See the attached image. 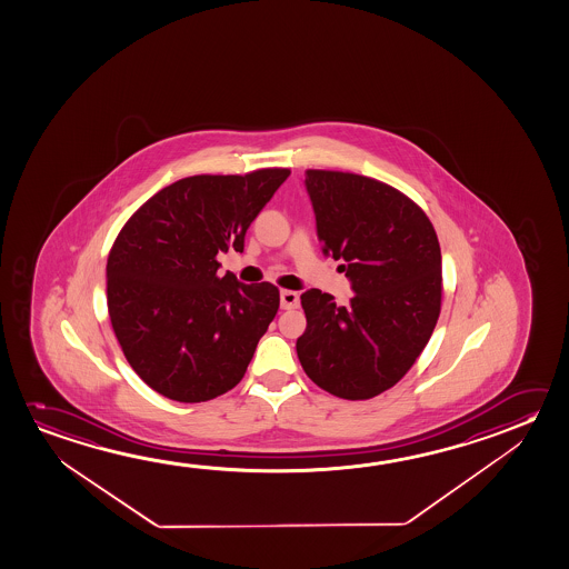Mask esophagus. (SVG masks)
I'll list each match as a JSON object with an SVG mask.
<instances>
[{"label":"esophagus","mask_w":569,"mask_h":569,"mask_svg":"<svg viewBox=\"0 0 569 569\" xmlns=\"http://www.w3.org/2000/svg\"><path fill=\"white\" fill-rule=\"evenodd\" d=\"M298 292L295 290H280V307L284 308V310H292V308L298 307Z\"/></svg>","instance_id":"34e87169"}]
</instances>
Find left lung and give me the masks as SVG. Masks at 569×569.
<instances>
[{
	"label": "left lung",
	"instance_id": "8db88e82",
	"mask_svg": "<svg viewBox=\"0 0 569 569\" xmlns=\"http://www.w3.org/2000/svg\"><path fill=\"white\" fill-rule=\"evenodd\" d=\"M322 253L343 261L346 305L300 295L307 330L297 340L308 378L328 393L361 401L411 370L441 315V247L423 209L368 176L307 170Z\"/></svg>",
	"mask_w": 569,
	"mask_h": 569
}]
</instances>
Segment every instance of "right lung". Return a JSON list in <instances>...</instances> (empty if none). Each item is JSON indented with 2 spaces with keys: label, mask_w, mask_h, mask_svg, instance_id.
<instances>
[{
  "label": "right lung",
  "mask_w": 569,
  "mask_h": 569,
  "mask_svg": "<svg viewBox=\"0 0 569 569\" xmlns=\"http://www.w3.org/2000/svg\"><path fill=\"white\" fill-rule=\"evenodd\" d=\"M290 176H191L153 193L117 234L107 261L110 325L153 391L199 403L233 389L279 310L271 282L219 277V251L244 233Z\"/></svg>",
  "instance_id": "obj_1"
}]
</instances>
